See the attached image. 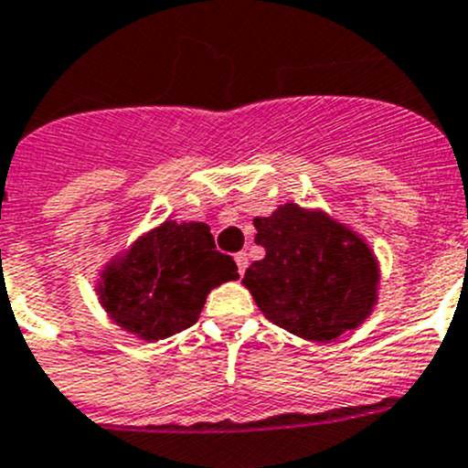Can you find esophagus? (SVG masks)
Here are the masks:
<instances>
[{"label": "esophagus", "mask_w": 468, "mask_h": 468, "mask_svg": "<svg viewBox=\"0 0 468 468\" xmlns=\"http://www.w3.org/2000/svg\"><path fill=\"white\" fill-rule=\"evenodd\" d=\"M235 262H238V271H239V276H242L244 271H247V267H249V258H247V251H239V253H235Z\"/></svg>", "instance_id": "34e87169"}]
</instances>
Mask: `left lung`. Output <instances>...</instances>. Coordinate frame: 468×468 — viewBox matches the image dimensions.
<instances>
[{
	"label": "left lung",
	"instance_id": "8db88e82",
	"mask_svg": "<svg viewBox=\"0 0 468 468\" xmlns=\"http://www.w3.org/2000/svg\"><path fill=\"white\" fill-rule=\"evenodd\" d=\"M256 261L242 283L270 322L302 338L324 343L355 329L378 297V261L368 244L324 212L285 203L256 217Z\"/></svg>",
	"mask_w": 468,
	"mask_h": 468
}]
</instances>
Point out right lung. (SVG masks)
<instances>
[{
    "label": "right lung",
    "mask_w": 468,
    "mask_h": 468,
    "mask_svg": "<svg viewBox=\"0 0 468 468\" xmlns=\"http://www.w3.org/2000/svg\"><path fill=\"white\" fill-rule=\"evenodd\" d=\"M100 299L113 322L146 340L169 338L198 320L207 292L239 279L198 221H165L104 274Z\"/></svg>",
    "instance_id": "right-lung-1"
}]
</instances>
